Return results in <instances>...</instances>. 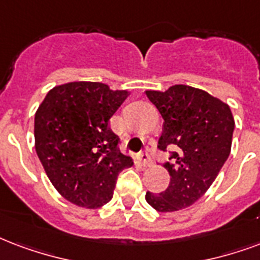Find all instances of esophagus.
I'll list each match as a JSON object with an SVG mask.
<instances>
[{
    "mask_svg": "<svg viewBox=\"0 0 260 260\" xmlns=\"http://www.w3.org/2000/svg\"><path fill=\"white\" fill-rule=\"evenodd\" d=\"M139 161L142 162V165H143L144 168H147V166L152 165L151 158H150V155H148L147 152H142V154L139 155Z\"/></svg>",
    "mask_w": 260,
    "mask_h": 260,
    "instance_id": "esophagus-1",
    "label": "esophagus"
}]
</instances>
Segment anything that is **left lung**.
<instances>
[{
  "label": "left lung",
  "instance_id": "obj_1",
  "mask_svg": "<svg viewBox=\"0 0 260 260\" xmlns=\"http://www.w3.org/2000/svg\"><path fill=\"white\" fill-rule=\"evenodd\" d=\"M164 118L158 148H174L165 169L170 184L146 201L161 213L187 209L205 195L231 154L235 118L229 105L201 88L174 84L166 91H146Z\"/></svg>",
  "mask_w": 260,
  "mask_h": 260
}]
</instances>
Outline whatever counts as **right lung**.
<instances>
[{"instance_id": "1", "label": "right lung", "mask_w": 260, "mask_h": 260, "mask_svg": "<svg viewBox=\"0 0 260 260\" xmlns=\"http://www.w3.org/2000/svg\"><path fill=\"white\" fill-rule=\"evenodd\" d=\"M131 92L98 82L51 88L35 113V150L62 198L99 209L113 198L118 173L134 165L120 152L109 121Z\"/></svg>"}]
</instances>
